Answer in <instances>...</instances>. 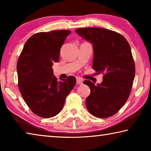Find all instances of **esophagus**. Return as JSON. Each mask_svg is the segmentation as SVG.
Wrapping results in <instances>:
<instances>
[{
	"instance_id": "esophagus-1",
	"label": "esophagus",
	"mask_w": 151,
	"mask_h": 151,
	"mask_svg": "<svg viewBox=\"0 0 151 151\" xmlns=\"http://www.w3.org/2000/svg\"><path fill=\"white\" fill-rule=\"evenodd\" d=\"M83 79H81V78H76V84H78V85H81L83 84Z\"/></svg>"
}]
</instances>
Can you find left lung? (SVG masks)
I'll return each instance as SVG.
<instances>
[{
    "mask_svg": "<svg viewBox=\"0 0 151 151\" xmlns=\"http://www.w3.org/2000/svg\"><path fill=\"white\" fill-rule=\"evenodd\" d=\"M77 33L93 46V69L103 73L101 84L85 81L91 89L86 106L93 116L108 118L116 114L131 93L135 75L131 49L126 39L119 33L102 28H81Z\"/></svg>",
    "mask_w": 151,
    "mask_h": 151,
    "instance_id": "left-lung-1",
    "label": "left lung"
}]
</instances>
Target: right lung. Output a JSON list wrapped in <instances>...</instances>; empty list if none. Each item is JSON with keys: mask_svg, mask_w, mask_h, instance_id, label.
Instances as JSON below:
<instances>
[{"mask_svg": "<svg viewBox=\"0 0 151 151\" xmlns=\"http://www.w3.org/2000/svg\"><path fill=\"white\" fill-rule=\"evenodd\" d=\"M70 30L39 32L25 43L18 59L19 88L30 109L37 116L50 118L62 110L76 84L73 76L58 81L53 63L59 60L60 50Z\"/></svg>", "mask_w": 151, "mask_h": 151, "instance_id": "obj_1", "label": "right lung"}]
</instances>
